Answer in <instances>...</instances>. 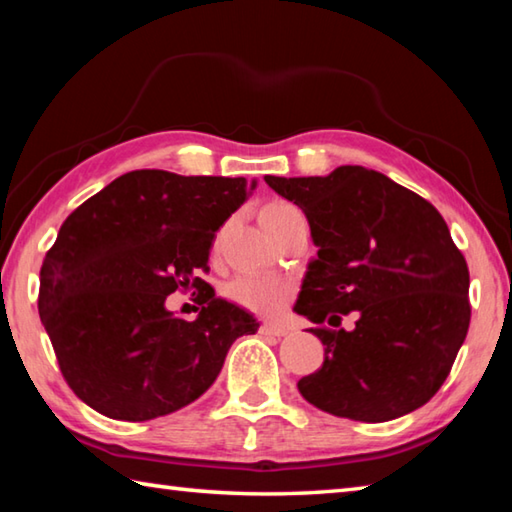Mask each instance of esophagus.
Returning a JSON list of instances; mask_svg holds the SVG:
<instances>
[{
    "mask_svg": "<svg viewBox=\"0 0 512 512\" xmlns=\"http://www.w3.org/2000/svg\"><path fill=\"white\" fill-rule=\"evenodd\" d=\"M259 329H262V334H266V336H284L289 332V329L280 323H264Z\"/></svg>",
    "mask_w": 512,
    "mask_h": 512,
    "instance_id": "obj_1",
    "label": "esophagus"
}]
</instances>
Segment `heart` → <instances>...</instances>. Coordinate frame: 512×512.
Listing matches in <instances>:
<instances>
[{"mask_svg": "<svg viewBox=\"0 0 512 512\" xmlns=\"http://www.w3.org/2000/svg\"><path fill=\"white\" fill-rule=\"evenodd\" d=\"M298 207L284 201H273L262 207L259 212V221H262L264 230L268 232L275 223L287 219L289 214H296ZM225 298L235 305L244 307L259 316H277L280 311L289 305L293 298V287L289 280L277 275H239L235 280L225 284Z\"/></svg>", "mask_w": 512, "mask_h": 512, "instance_id": "b5f03b06", "label": "heart"}]
</instances>
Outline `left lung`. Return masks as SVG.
Instances as JSON below:
<instances>
[{
	"label": "left lung",
	"instance_id": "1",
	"mask_svg": "<svg viewBox=\"0 0 512 512\" xmlns=\"http://www.w3.org/2000/svg\"><path fill=\"white\" fill-rule=\"evenodd\" d=\"M305 212L318 246L296 302L325 361L298 381L316 409L386 422L427 404L443 386L470 327V271L440 212L366 167L329 176H266ZM358 316L352 333L338 325ZM330 327L325 328L322 323Z\"/></svg>",
	"mask_w": 512,
	"mask_h": 512
}]
</instances>
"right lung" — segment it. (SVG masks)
I'll return each instance as SVG.
<instances>
[{"instance_id":"1","label":"right lung","mask_w":512,"mask_h":512,"mask_svg":"<svg viewBox=\"0 0 512 512\" xmlns=\"http://www.w3.org/2000/svg\"><path fill=\"white\" fill-rule=\"evenodd\" d=\"M255 180L140 169L67 216L40 268L38 311L76 397L112 420L144 422L198 400L225 354L259 323L203 277L216 230ZM199 289L196 321L163 307Z\"/></svg>"}]
</instances>
